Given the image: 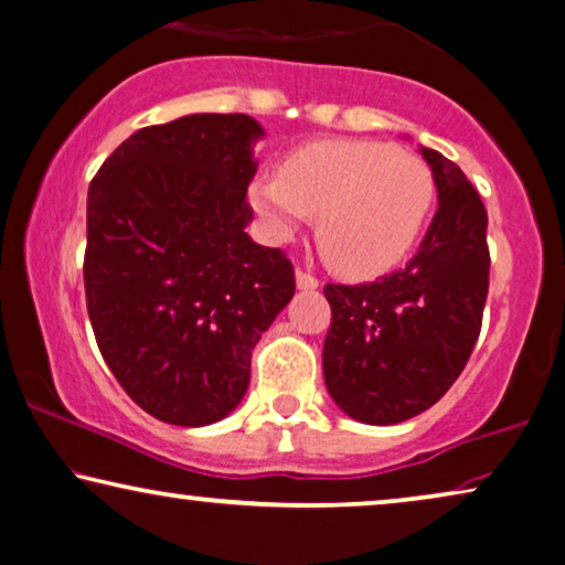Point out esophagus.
I'll list each match as a JSON object with an SVG mask.
<instances>
[{
	"label": "esophagus",
	"mask_w": 565,
	"mask_h": 565,
	"mask_svg": "<svg viewBox=\"0 0 565 565\" xmlns=\"http://www.w3.org/2000/svg\"><path fill=\"white\" fill-rule=\"evenodd\" d=\"M297 286H299V289H305V291H312V289H317V286H320V279H317V276H312L309 271H305V268H297Z\"/></svg>",
	"instance_id": "1"
}]
</instances>
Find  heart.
Masks as SVG:
<instances>
[{
	"label": "heart",
	"mask_w": 565,
	"mask_h": 565,
	"mask_svg": "<svg viewBox=\"0 0 565 565\" xmlns=\"http://www.w3.org/2000/svg\"><path fill=\"white\" fill-rule=\"evenodd\" d=\"M250 202L276 233L317 217V248L351 279L388 271L430 217V166L376 140H322L284 158L279 177L250 186Z\"/></svg>",
	"instance_id": "heart-1"
}]
</instances>
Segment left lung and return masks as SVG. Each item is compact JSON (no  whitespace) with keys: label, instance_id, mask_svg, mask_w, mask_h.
Instances as JSON below:
<instances>
[{"label":"left lung","instance_id":"1","mask_svg":"<svg viewBox=\"0 0 565 565\" xmlns=\"http://www.w3.org/2000/svg\"><path fill=\"white\" fill-rule=\"evenodd\" d=\"M438 212L417 256L369 284H328L322 348L328 392L365 425H396L433 407L466 369L489 294L487 210L466 173L423 148Z\"/></svg>","mask_w":565,"mask_h":565}]
</instances>
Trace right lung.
<instances>
[{"mask_svg":"<svg viewBox=\"0 0 565 565\" xmlns=\"http://www.w3.org/2000/svg\"><path fill=\"white\" fill-rule=\"evenodd\" d=\"M260 135L248 115L142 127L89 184L94 338L127 396L161 423L230 415L248 388L253 348L297 289L286 253L245 235Z\"/></svg>","mask_w":565,"mask_h":565,"instance_id":"1","label":"right lung"}]
</instances>
